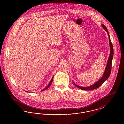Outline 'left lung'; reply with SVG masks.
<instances>
[{
  "label": "left lung",
  "instance_id": "8db88e82",
  "mask_svg": "<svg viewBox=\"0 0 124 124\" xmlns=\"http://www.w3.org/2000/svg\"><path fill=\"white\" fill-rule=\"evenodd\" d=\"M101 25L103 29L105 30L106 32H107V34L108 35V38H109V45H110V53L109 57L108 58V61L107 62L106 64V67L105 69V70L104 71V73L103 75V76L101 78L100 80H99L97 82L93 84V85H91L90 86H87V87H83V86H80L77 85L76 84H75L74 82L72 81V82L73 83L74 85H75V86H76L78 88L80 89L81 90H85V91H88V90H94L95 89L99 88L100 85L104 82L105 81L108 79V78L109 77L111 72V70H112V59H113V46H112V43L110 39V37L109 34V32L107 29L106 28V26L103 24H101Z\"/></svg>",
  "mask_w": 124,
  "mask_h": 124
}]
</instances>
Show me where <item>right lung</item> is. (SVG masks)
I'll return each instance as SVG.
<instances>
[{"mask_svg": "<svg viewBox=\"0 0 124 124\" xmlns=\"http://www.w3.org/2000/svg\"><path fill=\"white\" fill-rule=\"evenodd\" d=\"M53 77H54V76H53V78H52L51 80L50 81V83H49V84H48V85H47L46 87L45 88L43 89V90H42L41 92H42V91H45V90H46L48 88L50 87V86L51 85L52 83V82H53ZM25 92H28V93H30V92H27V91H25Z\"/></svg>", "mask_w": 124, "mask_h": 124, "instance_id": "right-lung-1", "label": "right lung"}]
</instances>
